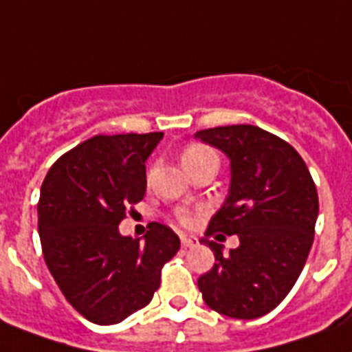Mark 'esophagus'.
<instances>
[{"label": "esophagus", "mask_w": 352, "mask_h": 352, "mask_svg": "<svg viewBox=\"0 0 352 352\" xmlns=\"http://www.w3.org/2000/svg\"><path fill=\"white\" fill-rule=\"evenodd\" d=\"M196 244H198V239H196V236L182 235V246L184 248H195Z\"/></svg>", "instance_id": "esophagus-1"}]
</instances>
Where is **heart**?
<instances>
[{"mask_svg":"<svg viewBox=\"0 0 352 352\" xmlns=\"http://www.w3.org/2000/svg\"><path fill=\"white\" fill-rule=\"evenodd\" d=\"M211 154H213V152L209 151V148H206V146L189 145L184 151V154H182V163H184V167H185V165L198 162V160H201V157L211 156ZM179 222L187 226V224H190V219L189 217H182V219H179Z\"/></svg>","mask_w":352,"mask_h":352,"instance_id":"heart-1","label":"heart"}]
</instances>
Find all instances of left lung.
<instances>
[{"label":"left lung","mask_w":352,"mask_h":352,"mask_svg":"<svg viewBox=\"0 0 352 352\" xmlns=\"http://www.w3.org/2000/svg\"><path fill=\"white\" fill-rule=\"evenodd\" d=\"M195 138L231 162L230 195L206 236L219 231L241 241L224 253L204 239L217 263L198 288L214 312L255 320L287 298L307 263L320 211L314 179L290 143L253 124L207 128Z\"/></svg>","instance_id":"8db88e82"}]
</instances>
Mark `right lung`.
I'll use <instances>...</instances> for the list:
<instances>
[{"label":"right lung","mask_w":352,"mask_h":352,"mask_svg":"<svg viewBox=\"0 0 352 352\" xmlns=\"http://www.w3.org/2000/svg\"><path fill=\"white\" fill-rule=\"evenodd\" d=\"M162 138L94 135L60 156L43 179V258L67 303L97 325L119 323L151 303L163 264L179 250L178 235L160 222L148 224L145 242L119 233L128 207L145 196V162Z\"/></svg>","instance_id":"right-lung-1"}]
</instances>
